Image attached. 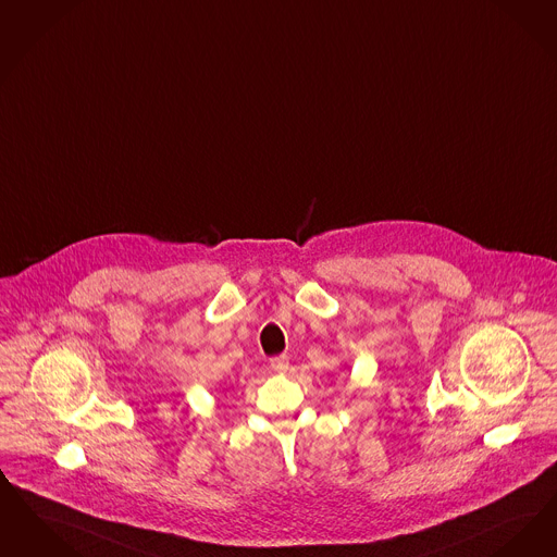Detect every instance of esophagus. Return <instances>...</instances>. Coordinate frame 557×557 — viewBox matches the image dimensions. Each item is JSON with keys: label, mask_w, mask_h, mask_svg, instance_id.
I'll list each match as a JSON object with an SVG mask.
<instances>
[{"label": "esophagus", "mask_w": 557, "mask_h": 557, "mask_svg": "<svg viewBox=\"0 0 557 557\" xmlns=\"http://www.w3.org/2000/svg\"><path fill=\"white\" fill-rule=\"evenodd\" d=\"M269 364H271V369L275 371V373H286L289 367V358L286 355H282V357H273L269 360Z\"/></svg>", "instance_id": "1"}]
</instances>
